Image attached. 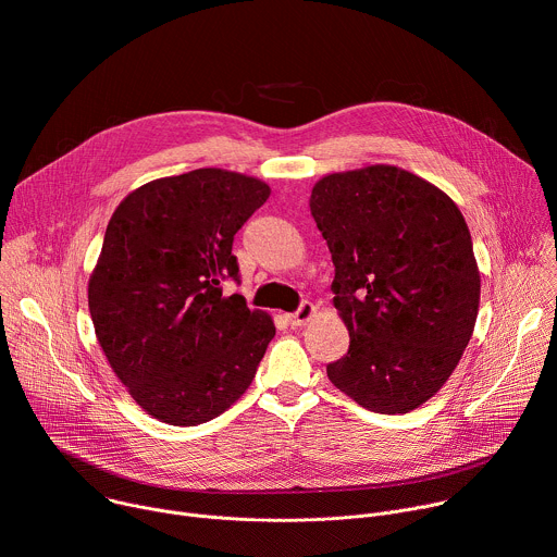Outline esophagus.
<instances>
[{
    "mask_svg": "<svg viewBox=\"0 0 557 557\" xmlns=\"http://www.w3.org/2000/svg\"><path fill=\"white\" fill-rule=\"evenodd\" d=\"M312 314H314V306L310 301H301L299 308L288 317L290 326H306L312 320Z\"/></svg>",
    "mask_w": 557,
    "mask_h": 557,
    "instance_id": "obj_1",
    "label": "esophagus"
}]
</instances>
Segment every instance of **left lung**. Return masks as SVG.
<instances>
[{"label":"left lung","mask_w":557,"mask_h":557,"mask_svg":"<svg viewBox=\"0 0 557 557\" xmlns=\"http://www.w3.org/2000/svg\"><path fill=\"white\" fill-rule=\"evenodd\" d=\"M310 213L350 333L329 379L366 410H417L458 366L479 314L481 273L460 209L401 168L370 165L317 181Z\"/></svg>","instance_id":"8db88e82"}]
</instances>
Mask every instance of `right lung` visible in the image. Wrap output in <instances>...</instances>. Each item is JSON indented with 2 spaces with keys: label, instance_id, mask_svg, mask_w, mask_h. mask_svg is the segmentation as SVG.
<instances>
[{
  "label": "right lung",
  "instance_id": "1",
  "mask_svg": "<svg viewBox=\"0 0 557 557\" xmlns=\"http://www.w3.org/2000/svg\"><path fill=\"white\" fill-rule=\"evenodd\" d=\"M271 189L237 172L205 168L134 189L110 218L88 284L97 339L132 399L170 425H200L251 385L271 314L243 295L233 235Z\"/></svg>",
  "mask_w": 557,
  "mask_h": 557
}]
</instances>
